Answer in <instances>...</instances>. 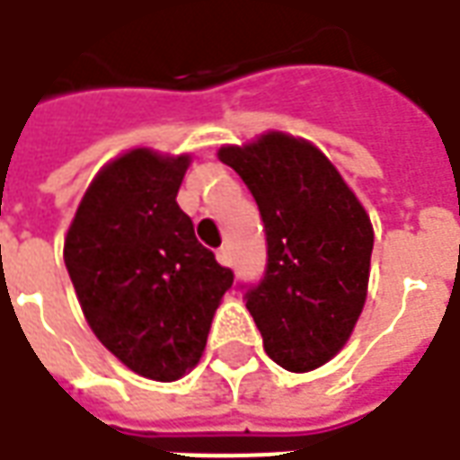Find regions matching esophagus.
Returning a JSON list of instances; mask_svg holds the SVG:
<instances>
[{"instance_id":"obj_1","label":"esophagus","mask_w":460,"mask_h":460,"mask_svg":"<svg viewBox=\"0 0 460 460\" xmlns=\"http://www.w3.org/2000/svg\"><path fill=\"white\" fill-rule=\"evenodd\" d=\"M217 261H220L223 266H233V252H230V245H223V248L217 251Z\"/></svg>"}]
</instances>
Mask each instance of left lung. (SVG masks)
Instances as JSON below:
<instances>
[{"label": "left lung", "instance_id": "obj_1", "mask_svg": "<svg viewBox=\"0 0 460 460\" xmlns=\"http://www.w3.org/2000/svg\"><path fill=\"white\" fill-rule=\"evenodd\" d=\"M266 230L258 283H240L268 357L288 372L326 365L362 314L375 233L359 199L309 141L270 131L223 146Z\"/></svg>", "mask_w": 460, "mask_h": 460}]
</instances>
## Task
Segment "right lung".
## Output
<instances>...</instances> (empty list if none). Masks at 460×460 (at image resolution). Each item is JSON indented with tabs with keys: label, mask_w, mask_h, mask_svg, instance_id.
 <instances>
[{
	"label": "right lung",
	"mask_w": 460,
	"mask_h": 460,
	"mask_svg": "<svg viewBox=\"0 0 460 460\" xmlns=\"http://www.w3.org/2000/svg\"><path fill=\"white\" fill-rule=\"evenodd\" d=\"M190 156L134 149L98 174L65 237L80 309L108 352L141 377L180 380L233 286L177 205Z\"/></svg>",
	"instance_id": "1"
}]
</instances>
